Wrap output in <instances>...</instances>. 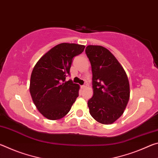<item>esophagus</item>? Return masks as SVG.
<instances>
[{
    "label": "esophagus",
    "mask_w": 158,
    "mask_h": 158,
    "mask_svg": "<svg viewBox=\"0 0 158 158\" xmlns=\"http://www.w3.org/2000/svg\"><path fill=\"white\" fill-rule=\"evenodd\" d=\"M86 87H87V84H85L84 85H81V88H82L83 89H85V88H86Z\"/></svg>",
    "instance_id": "1"
}]
</instances>
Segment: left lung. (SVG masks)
Segmentation results:
<instances>
[{"instance_id":"left-lung-1","label":"left lung","mask_w":158,"mask_h":158,"mask_svg":"<svg viewBox=\"0 0 158 158\" xmlns=\"http://www.w3.org/2000/svg\"><path fill=\"white\" fill-rule=\"evenodd\" d=\"M85 53L91 64L93 96L88 101L95 121L109 125L123 114L130 99L127 74L116 57L99 45H89Z\"/></svg>"}]
</instances>
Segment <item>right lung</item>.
Masks as SVG:
<instances>
[{
	"label": "right lung",
	"mask_w": 158,
	"mask_h": 158,
	"mask_svg": "<svg viewBox=\"0 0 158 158\" xmlns=\"http://www.w3.org/2000/svg\"><path fill=\"white\" fill-rule=\"evenodd\" d=\"M84 48V45L74 43L59 44L44 53L33 68L30 93L37 110L47 119L62 118L79 96V85L65 78L73 57Z\"/></svg>",
	"instance_id": "1"
}]
</instances>
